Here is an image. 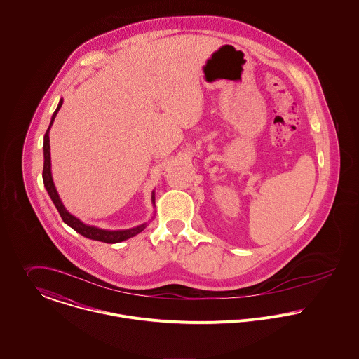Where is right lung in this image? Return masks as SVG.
Returning <instances> with one entry per match:
<instances>
[{
    "label": "right lung",
    "instance_id": "obj_1",
    "mask_svg": "<svg viewBox=\"0 0 359 359\" xmlns=\"http://www.w3.org/2000/svg\"><path fill=\"white\" fill-rule=\"evenodd\" d=\"M62 104H63V100L59 102V106H57L56 111L53 113L50 123H49V126H48V129H46V132H45V136H43V169H42L43 186H45V189H46L49 197L53 201V203H55V206H56V209H57V212H59L62 220H63L67 226H70L73 230H76L81 236H83V237H86V238L95 239V241H102V242H106V243H117V242H122V241H125V239L135 237L136 234L142 233V231L146 229V224L137 226V227L130 229V230L107 231V230H102V229H97V227H92V226L83 224L77 217H74L73 215H70V213L65 209L62 201H60L59 196H57V191H56V189H55L53 180H52V175H50V151H49V129H50V125H52V122L55 120L57 111L60 110ZM154 198H156V197H154V193H153V197H151L153 203H154Z\"/></svg>",
    "mask_w": 359,
    "mask_h": 359
}]
</instances>
